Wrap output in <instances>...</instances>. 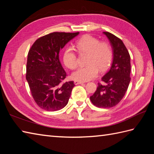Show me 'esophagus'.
<instances>
[{
  "label": "esophagus",
  "instance_id": "obj_1",
  "mask_svg": "<svg viewBox=\"0 0 154 154\" xmlns=\"http://www.w3.org/2000/svg\"><path fill=\"white\" fill-rule=\"evenodd\" d=\"M74 83H75V85H80V84H83V83H84V82H83V81H76L75 80V81H74Z\"/></svg>",
  "mask_w": 154,
  "mask_h": 154
}]
</instances>
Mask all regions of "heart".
<instances>
[{
    "label": "heart",
    "mask_w": 154,
    "mask_h": 154,
    "mask_svg": "<svg viewBox=\"0 0 154 154\" xmlns=\"http://www.w3.org/2000/svg\"><path fill=\"white\" fill-rule=\"evenodd\" d=\"M76 47L80 54H88L87 65L79 67L72 74L73 79L79 81H87L94 79L100 71L109 67L112 59V49L106 42L90 35H85L76 42ZM63 62L66 66L74 69L78 65V57L73 48H68L63 54Z\"/></svg>",
    "instance_id": "b5f03b06"
}]
</instances>
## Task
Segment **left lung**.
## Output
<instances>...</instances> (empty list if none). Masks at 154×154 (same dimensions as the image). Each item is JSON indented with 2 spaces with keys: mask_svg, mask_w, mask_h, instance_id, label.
Returning a JSON list of instances; mask_svg holds the SVG:
<instances>
[{
  "mask_svg": "<svg viewBox=\"0 0 154 154\" xmlns=\"http://www.w3.org/2000/svg\"><path fill=\"white\" fill-rule=\"evenodd\" d=\"M103 33L112 48V63L101 79L104 84L98 83L97 91L90 99L94 106L106 109L116 106L124 97L131 79V65L130 54L123 42L110 32Z\"/></svg>",
  "mask_w": 154,
  "mask_h": 154,
  "instance_id": "1",
  "label": "left lung"
}]
</instances>
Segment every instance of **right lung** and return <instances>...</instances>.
<instances>
[{
  "mask_svg": "<svg viewBox=\"0 0 154 154\" xmlns=\"http://www.w3.org/2000/svg\"><path fill=\"white\" fill-rule=\"evenodd\" d=\"M79 32H53L39 38L28 51L26 75L31 94L41 109L56 111L68 103L75 85L63 82L66 72L59 60V53Z\"/></svg>",
  "mask_w": 154,
  "mask_h": 154,
  "instance_id": "obj_1",
  "label": "right lung"
}]
</instances>
